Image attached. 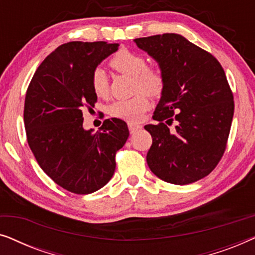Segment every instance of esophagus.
<instances>
[{
  "mask_svg": "<svg viewBox=\"0 0 255 255\" xmlns=\"http://www.w3.org/2000/svg\"><path fill=\"white\" fill-rule=\"evenodd\" d=\"M128 130H130V133H134L135 131L140 130V128H141V125L135 124V123H132V122H128Z\"/></svg>",
  "mask_w": 255,
  "mask_h": 255,
  "instance_id": "34e87169",
  "label": "esophagus"
}]
</instances>
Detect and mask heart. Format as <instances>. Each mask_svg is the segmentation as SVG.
Wrapping results in <instances>:
<instances>
[{
  "label": "heart",
  "mask_w": 255,
  "mask_h": 255,
  "mask_svg": "<svg viewBox=\"0 0 255 255\" xmlns=\"http://www.w3.org/2000/svg\"><path fill=\"white\" fill-rule=\"evenodd\" d=\"M110 66L121 74L133 78L137 95L128 100H120L109 108L111 116L127 122H139L149 108V101L143 94L152 97L159 96L165 87V76L156 66H146V59L127 48L116 52L110 59ZM92 89L97 97L109 95V80L102 68H96L92 74ZM142 91V93H139Z\"/></svg>",
  "instance_id": "1"
}]
</instances>
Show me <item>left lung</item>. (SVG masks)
Wrapping results in <instances>:
<instances>
[{
  "label": "left lung",
  "instance_id": "left-lung-1",
  "mask_svg": "<svg viewBox=\"0 0 255 255\" xmlns=\"http://www.w3.org/2000/svg\"><path fill=\"white\" fill-rule=\"evenodd\" d=\"M158 61L165 87L153 120L147 165L159 179L189 184L210 174L226 148L235 111L225 72L214 55L176 33L137 38ZM173 123L176 127L169 129Z\"/></svg>",
  "mask_w": 255,
  "mask_h": 255
}]
</instances>
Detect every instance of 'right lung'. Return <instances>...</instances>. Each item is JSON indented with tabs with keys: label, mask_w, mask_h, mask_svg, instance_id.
<instances>
[{
	"label": "right lung",
	"mask_w": 255,
	"mask_h": 255,
	"mask_svg": "<svg viewBox=\"0 0 255 255\" xmlns=\"http://www.w3.org/2000/svg\"><path fill=\"white\" fill-rule=\"evenodd\" d=\"M120 44L69 41L48 54L26 90L24 125L40 168L58 186L86 195L109 182L115 156L128 137L124 121L111 118L94 133L83 128L82 110L95 106L92 74Z\"/></svg>",
	"instance_id": "add662e5"
}]
</instances>
